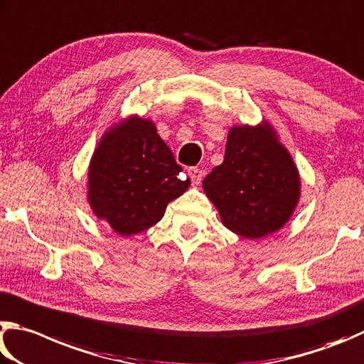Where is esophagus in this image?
I'll return each instance as SVG.
<instances>
[{"label":"esophagus","instance_id":"esophagus-1","mask_svg":"<svg viewBox=\"0 0 364 364\" xmlns=\"http://www.w3.org/2000/svg\"><path fill=\"white\" fill-rule=\"evenodd\" d=\"M188 176H190V178H192V182L198 186L203 178V171L198 168H188Z\"/></svg>","mask_w":364,"mask_h":364}]
</instances>
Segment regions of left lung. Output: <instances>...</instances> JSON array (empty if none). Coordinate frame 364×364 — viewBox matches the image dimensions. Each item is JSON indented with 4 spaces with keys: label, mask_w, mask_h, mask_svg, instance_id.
I'll return each mask as SVG.
<instances>
[{
    "label": "left lung",
    "mask_w": 364,
    "mask_h": 364,
    "mask_svg": "<svg viewBox=\"0 0 364 364\" xmlns=\"http://www.w3.org/2000/svg\"><path fill=\"white\" fill-rule=\"evenodd\" d=\"M203 190L228 230L259 240L291 219L301 196V177L275 129L264 121L228 131L224 163L205 177Z\"/></svg>",
    "instance_id": "obj_1"
}]
</instances>
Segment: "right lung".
Returning <instances> with one entry per match:
<instances>
[{
  "label": "right lung",
  "instance_id": "add662e5",
  "mask_svg": "<svg viewBox=\"0 0 364 364\" xmlns=\"http://www.w3.org/2000/svg\"><path fill=\"white\" fill-rule=\"evenodd\" d=\"M155 123L129 117L102 136L87 171V201L94 214L123 237L161 220L168 203L190 178L181 174Z\"/></svg>",
  "mask_w": 364,
  "mask_h": 364
}]
</instances>
